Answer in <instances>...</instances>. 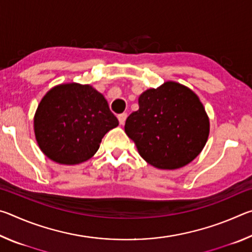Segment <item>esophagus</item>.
<instances>
[{
  "mask_svg": "<svg viewBox=\"0 0 252 252\" xmlns=\"http://www.w3.org/2000/svg\"><path fill=\"white\" fill-rule=\"evenodd\" d=\"M126 117H127L126 113H121V114H119V116H118V120H119V122H120L121 126H123L126 123Z\"/></svg>",
  "mask_w": 252,
  "mask_h": 252,
  "instance_id": "34e87169",
  "label": "esophagus"
}]
</instances>
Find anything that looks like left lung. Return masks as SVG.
<instances>
[{
  "mask_svg": "<svg viewBox=\"0 0 252 252\" xmlns=\"http://www.w3.org/2000/svg\"><path fill=\"white\" fill-rule=\"evenodd\" d=\"M127 117L126 135L149 164L176 170L190 163L207 143L210 122L199 96L186 85L167 81L139 96Z\"/></svg>",
  "mask_w": 252,
  "mask_h": 252,
  "instance_id": "obj_1",
  "label": "left lung"
}]
</instances>
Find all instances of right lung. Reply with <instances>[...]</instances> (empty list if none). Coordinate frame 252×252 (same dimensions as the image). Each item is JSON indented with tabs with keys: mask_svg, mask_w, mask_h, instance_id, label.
<instances>
[{
	"mask_svg": "<svg viewBox=\"0 0 252 252\" xmlns=\"http://www.w3.org/2000/svg\"><path fill=\"white\" fill-rule=\"evenodd\" d=\"M118 126L108 101L90 84L55 85L34 114L37 146L50 160L66 165L92 158L104 134Z\"/></svg>",
	"mask_w": 252,
	"mask_h": 252,
	"instance_id": "1",
	"label": "right lung"
}]
</instances>
